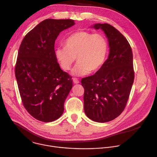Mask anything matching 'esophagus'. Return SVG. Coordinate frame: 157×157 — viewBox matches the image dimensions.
I'll return each instance as SVG.
<instances>
[{
	"instance_id": "obj_1",
	"label": "esophagus",
	"mask_w": 157,
	"mask_h": 157,
	"mask_svg": "<svg viewBox=\"0 0 157 157\" xmlns=\"http://www.w3.org/2000/svg\"><path fill=\"white\" fill-rule=\"evenodd\" d=\"M73 82H74V83H79L80 81L78 80V79L77 78H73Z\"/></svg>"
}]
</instances>
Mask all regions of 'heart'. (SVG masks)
Returning <instances> with one entry per match:
<instances>
[{
	"instance_id": "1",
	"label": "heart",
	"mask_w": 157,
	"mask_h": 157,
	"mask_svg": "<svg viewBox=\"0 0 157 157\" xmlns=\"http://www.w3.org/2000/svg\"><path fill=\"white\" fill-rule=\"evenodd\" d=\"M65 47L56 50V57L65 71L71 69L77 59L72 74L83 76L97 72L105 63L109 52V43L100 33L78 31L65 41Z\"/></svg>"
}]
</instances>
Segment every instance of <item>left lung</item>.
I'll return each instance as SVG.
<instances>
[{
	"label": "left lung",
	"instance_id": "8db88e82",
	"mask_svg": "<svg viewBox=\"0 0 157 157\" xmlns=\"http://www.w3.org/2000/svg\"><path fill=\"white\" fill-rule=\"evenodd\" d=\"M108 38L110 53L101 68L94 75L83 78L84 111L90 119L105 123L124 110L135 73L132 48L127 39L109 24H97Z\"/></svg>",
	"mask_w": 157,
	"mask_h": 157
}]
</instances>
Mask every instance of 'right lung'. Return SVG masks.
Masks as SVG:
<instances>
[{"label":"right lung","instance_id":"obj_1","mask_svg":"<svg viewBox=\"0 0 157 157\" xmlns=\"http://www.w3.org/2000/svg\"><path fill=\"white\" fill-rule=\"evenodd\" d=\"M72 19H45L28 32L20 45L15 75L23 105L36 119L49 122L63 113L72 88V77L61 70L54 45Z\"/></svg>","mask_w":157,"mask_h":157}]
</instances>
